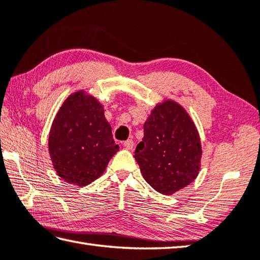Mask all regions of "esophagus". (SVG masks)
<instances>
[{"mask_svg": "<svg viewBox=\"0 0 260 260\" xmlns=\"http://www.w3.org/2000/svg\"><path fill=\"white\" fill-rule=\"evenodd\" d=\"M123 147H124L125 149H128V150H132V149H134V141H132L131 139H129V140L124 141V143H123Z\"/></svg>", "mask_w": 260, "mask_h": 260, "instance_id": "1", "label": "esophagus"}]
</instances>
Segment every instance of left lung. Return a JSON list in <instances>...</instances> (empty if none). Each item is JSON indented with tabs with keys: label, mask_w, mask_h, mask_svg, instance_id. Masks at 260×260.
Listing matches in <instances>:
<instances>
[{
	"label": "left lung",
	"mask_w": 260,
	"mask_h": 260,
	"mask_svg": "<svg viewBox=\"0 0 260 260\" xmlns=\"http://www.w3.org/2000/svg\"><path fill=\"white\" fill-rule=\"evenodd\" d=\"M202 143L188 112L164 100L150 112L135 158L146 182L161 194H173L198 176Z\"/></svg>",
	"instance_id": "left-lung-1"
}]
</instances>
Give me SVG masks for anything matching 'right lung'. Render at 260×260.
Wrapping results in <instances>:
<instances>
[{
  "label": "right lung",
  "instance_id": "obj_1",
  "mask_svg": "<svg viewBox=\"0 0 260 260\" xmlns=\"http://www.w3.org/2000/svg\"><path fill=\"white\" fill-rule=\"evenodd\" d=\"M119 150L104 107L94 96L78 90L63 102L48 136V151L57 175L85 187L104 173Z\"/></svg>",
  "mask_w": 260,
  "mask_h": 260
}]
</instances>
